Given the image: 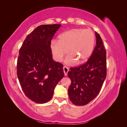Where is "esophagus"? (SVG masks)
I'll list each match as a JSON object with an SVG mask.
<instances>
[{"label": "esophagus", "mask_w": 127, "mask_h": 127, "mask_svg": "<svg viewBox=\"0 0 127 127\" xmlns=\"http://www.w3.org/2000/svg\"><path fill=\"white\" fill-rule=\"evenodd\" d=\"M63 70H64V75L65 76H66L68 75V72L69 71V69L67 66H65L63 67Z\"/></svg>", "instance_id": "34e87169"}]
</instances>
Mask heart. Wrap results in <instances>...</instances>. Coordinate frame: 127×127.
I'll use <instances>...</instances> for the list:
<instances>
[{
    "instance_id": "1",
    "label": "heart",
    "mask_w": 127,
    "mask_h": 127,
    "mask_svg": "<svg viewBox=\"0 0 127 127\" xmlns=\"http://www.w3.org/2000/svg\"><path fill=\"white\" fill-rule=\"evenodd\" d=\"M58 40H52L50 50L54 59L61 62L68 52L65 62L69 65L87 62L93 53L95 44V35L90 29H72L61 34Z\"/></svg>"
}]
</instances>
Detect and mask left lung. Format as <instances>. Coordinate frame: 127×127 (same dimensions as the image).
<instances>
[{
	"instance_id": "left-lung-1",
	"label": "left lung",
	"mask_w": 127,
	"mask_h": 127,
	"mask_svg": "<svg viewBox=\"0 0 127 127\" xmlns=\"http://www.w3.org/2000/svg\"><path fill=\"white\" fill-rule=\"evenodd\" d=\"M96 46L90 58L82 65L70 69L71 80L68 95L74 104L82 106L98 95L106 76V51L99 34L95 32Z\"/></svg>"
}]
</instances>
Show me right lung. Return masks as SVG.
I'll return each mask as SVG.
<instances>
[{
    "label": "right lung",
    "instance_id": "add662e5",
    "mask_svg": "<svg viewBox=\"0 0 127 127\" xmlns=\"http://www.w3.org/2000/svg\"><path fill=\"white\" fill-rule=\"evenodd\" d=\"M61 26H38L26 37L19 51V82L26 96L36 103L50 100L56 86L64 76L63 65L53 60L50 47L54 34Z\"/></svg>",
    "mask_w": 127,
    "mask_h": 127
}]
</instances>
